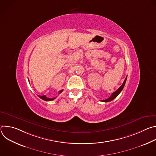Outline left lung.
<instances>
[{
  "label": "left lung",
  "instance_id": "1",
  "mask_svg": "<svg viewBox=\"0 0 156 156\" xmlns=\"http://www.w3.org/2000/svg\"><path fill=\"white\" fill-rule=\"evenodd\" d=\"M126 78H127V76L126 77V78L125 79V80H124V81H123V84H122V86L118 89V90L116 91H115V92H114L112 94V95H111L108 99H105V100H102V101H102V102H110V101H112V100H114L120 93V92L122 91V90L123 89V87H124V86H125V83H126Z\"/></svg>",
  "mask_w": 156,
  "mask_h": 156
}]
</instances>
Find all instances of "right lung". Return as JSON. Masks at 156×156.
<instances>
[{"label":"right lung","mask_w":156,"mask_h":156,"mask_svg":"<svg viewBox=\"0 0 156 156\" xmlns=\"http://www.w3.org/2000/svg\"><path fill=\"white\" fill-rule=\"evenodd\" d=\"M29 81V80H28ZM63 91V90H60V91H59V92H58V94H60ZM41 99H42V100H44V101H52V100H54L55 98H47L46 96H38Z\"/></svg>","instance_id":"1"}]
</instances>
